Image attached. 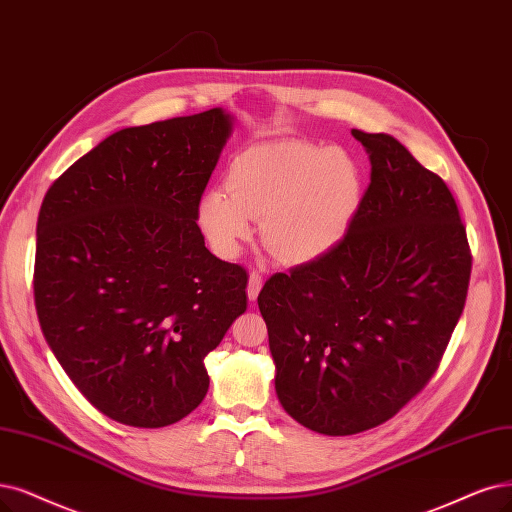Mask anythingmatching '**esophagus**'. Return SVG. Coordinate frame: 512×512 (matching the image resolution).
<instances>
[{"mask_svg":"<svg viewBox=\"0 0 512 512\" xmlns=\"http://www.w3.org/2000/svg\"><path fill=\"white\" fill-rule=\"evenodd\" d=\"M261 285H263L261 274L253 270V272L249 274V285H246V295H249L251 301L257 299V295H259V291H261Z\"/></svg>","mask_w":512,"mask_h":512,"instance_id":"obj_1","label":"esophagus"}]
</instances>
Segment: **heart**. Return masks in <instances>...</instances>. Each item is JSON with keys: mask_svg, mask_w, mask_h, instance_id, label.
Returning <instances> with one entry per match:
<instances>
[{"mask_svg": "<svg viewBox=\"0 0 512 512\" xmlns=\"http://www.w3.org/2000/svg\"><path fill=\"white\" fill-rule=\"evenodd\" d=\"M361 170L342 149L301 141L261 143L240 154L223 187L206 189L198 223L221 257L253 236L285 263H312L344 240L361 204Z\"/></svg>", "mask_w": 512, "mask_h": 512, "instance_id": "obj_1", "label": "heart"}]
</instances>
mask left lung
<instances>
[{
    "mask_svg": "<svg viewBox=\"0 0 512 512\" xmlns=\"http://www.w3.org/2000/svg\"><path fill=\"white\" fill-rule=\"evenodd\" d=\"M371 183L344 240L274 274L257 304L280 405L314 432L388 422L437 371L462 316L472 255L445 181L384 132L352 130Z\"/></svg>",
    "mask_w": 512,
    "mask_h": 512,
    "instance_id": "obj_1",
    "label": "left lung"
}]
</instances>
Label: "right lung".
I'll list each match as a JSON object with an SVG mask.
<instances>
[{"label":"right lung","mask_w":512,"mask_h":512,"mask_svg":"<svg viewBox=\"0 0 512 512\" xmlns=\"http://www.w3.org/2000/svg\"><path fill=\"white\" fill-rule=\"evenodd\" d=\"M232 116L221 107L113 132L56 179L37 217L33 293L56 361L107 418L183 420L206 354L246 310V270L204 246L198 202Z\"/></svg>","instance_id":"obj_1"}]
</instances>
